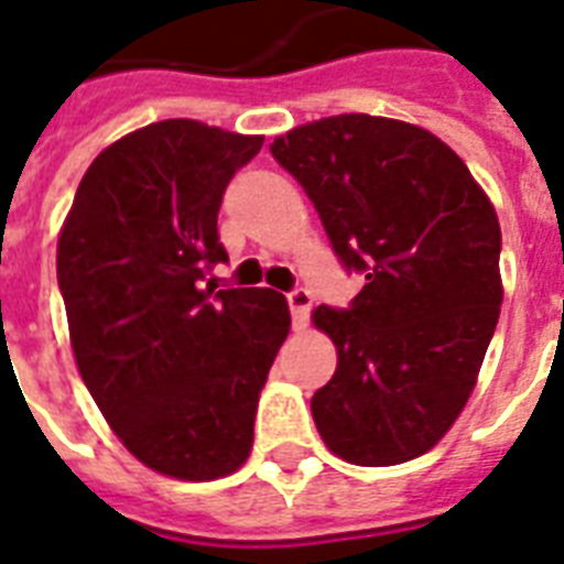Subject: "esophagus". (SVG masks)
<instances>
[{
	"instance_id": "1",
	"label": "esophagus",
	"mask_w": 564,
	"mask_h": 564,
	"mask_svg": "<svg viewBox=\"0 0 564 564\" xmlns=\"http://www.w3.org/2000/svg\"><path fill=\"white\" fill-rule=\"evenodd\" d=\"M286 304H290L292 325L304 327L310 318V307H313V295L307 290H292L286 292Z\"/></svg>"
}]
</instances>
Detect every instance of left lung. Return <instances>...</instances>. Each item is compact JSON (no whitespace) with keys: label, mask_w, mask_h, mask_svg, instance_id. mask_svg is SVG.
Listing matches in <instances>:
<instances>
[{"label":"left lung","mask_w":564,"mask_h":564,"mask_svg":"<svg viewBox=\"0 0 564 564\" xmlns=\"http://www.w3.org/2000/svg\"><path fill=\"white\" fill-rule=\"evenodd\" d=\"M348 272L366 278L318 330L339 362L310 410L345 463L427 454L463 412L500 316L498 213L454 149L410 122L343 113L272 143Z\"/></svg>","instance_id":"obj_1"}]
</instances>
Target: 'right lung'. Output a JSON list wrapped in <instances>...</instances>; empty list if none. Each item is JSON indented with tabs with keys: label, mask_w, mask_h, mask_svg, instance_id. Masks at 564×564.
Returning a JSON list of instances; mask_svg holds the SVG:
<instances>
[{
	"label": "right lung",
	"mask_w": 564,
	"mask_h": 564,
	"mask_svg": "<svg viewBox=\"0 0 564 564\" xmlns=\"http://www.w3.org/2000/svg\"><path fill=\"white\" fill-rule=\"evenodd\" d=\"M263 145L195 119L122 137L84 172L57 239L75 362L122 445L154 471L216 480L251 454L290 307L216 290L221 195Z\"/></svg>",
	"instance_id": "add662e5"
}]
</instances>
